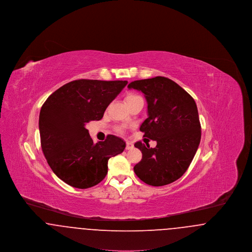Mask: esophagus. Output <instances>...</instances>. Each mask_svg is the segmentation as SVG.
<instances>
[{
	"label": "esophagus",
	"mask_w": 252,
	"mask_h": 252,
	"mask_svg": "<svg viewBox=\"0 0 252 252\" xmlns=\"http://www.w3.org/2000/svg\"><path fill=\"white\" fill-rule=\"evenodd\" d=\"M133 147H134L133 144H131V143H126V150H130Z\"/></svg>",
	"instance_id": "1"
}]
</instances>
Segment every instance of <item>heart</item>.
I'll return each mask as SVG.
<instances>
[{
  "mask_svg": "<svg viewBox=\"0 0 252 252\" xmlns=\"http://www.w3.org/2000/svg\"><path fill=\"white\" fill-rule=\"evenodd\" d=\"M125 100H126V104L129 106L130 104H132V103H133V102H135V101L143 100V98H142L141 96L138 95V94H128L126 96ZM117 130L119 132H122V129H121V128H118Z\"/></svg>",
  "mask_w": 252,
  "mask_h": 252,
  "instance_id": "1",
  "label": "heart"
}]
</instances>
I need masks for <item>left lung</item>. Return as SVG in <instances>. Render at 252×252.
Listing matches in <instances>:
<instances>
[{
    "instance_id": "left-lung-1",
    "label": "left lung",
    "mask_w": 252,
    "mask_h": 252,
    "mask_svg": "<svg viewBox=\"0 0 252 252\" xmlns=\"http://www.w3.org/2000/svg\"><path fill=\"white\" fill-rule=\"evenodd\" d=\"M128 89L142 92L147 101L148 117L141 125L144 137L156 141V147L142 142L135 147L143 158L134 166L137 177L152 186L172 183L187 171L201 139L196 104L180 85L163 76L136 80Z\"/></svg>"
}]
</instances>
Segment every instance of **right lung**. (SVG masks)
Returning a JSON list of instances; mask_svg holds the SVG:
<instances>
[{"instance_id": "right-lung-1", "label": "right lung", "mask_w": 252, "mask_h": 252, "mask_svg": "<svg viewBox=\"0 0 252 252\" xmlns=\"http://www.w3.org/2000/svg\"><path fill=\"white\" fill-rule=\"evenodd\" d=\"M127 81L78 79L63 85L42 105L38 127L40 144L53 172L74 188L87 189L105 179L108 161L121 154L126 143L114 135L94 144L85 127L103 118L108 105Z\"/></svg>"}]
</instances>
